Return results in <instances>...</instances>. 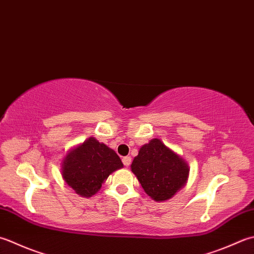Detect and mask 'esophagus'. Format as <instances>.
<instances>
[{"mask_svg":"<svg viewBox=\"0 0 254 254\" xmlns=\"http://www.w3.org/2000/svg\"><path fill=\"white\" fill-rule=\"evenodd\" d=\"M122 162H123L124 165H126V166L127 167V166L130 165V164H131V157H130V156H126V157H123V158H122Z\"/></svg>","mask_w":254,"mask_h":254,"instance_id":"esophagus-1","label":"esophagus"}]
</instances>
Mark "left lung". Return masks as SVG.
<instances>
[{
  "label": "left lung",
  "instance_id": "obj_1",
  "mask_svg": "<svg viewBox=\"0 0 254 254\" xmlns=\"http://www.w3.org/2000/svg\"><path fill=\"white\" fill-rule=\"evenodd\" d=\"M131 171L144 191L158 202L175 196L186 185L190 176L187 162L160 138L144 144L134 157Z\"/></svg>",
  "mask_w": 254,
  "mask_h": 254
}]
</instances>
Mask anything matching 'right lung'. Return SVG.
Returning <instances> with one entry per match:
<instances>
[{
  "label": "right lung",
  "mask_w": 254,
  "mask_h": 254,
  "mask_svg": "<svg viewBox=\"0 0 254 254\" xmlns=\"http://www.w3.org/2000/svg\"><path fill=\"white\" fill-rule=\"evenodd\" d=\"M122 167L118 154L91 136L68 151L61 171L64 183L77 195L89 198L100 190L109 175Z\"/></svg>",
  "instance_id": "right-lung-1"
}]
</instances>
